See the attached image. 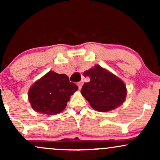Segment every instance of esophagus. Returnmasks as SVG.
<instances>
[{"instance_id": "1", "label": "esophagus", "mask_w": 160, "mask_h": 160, "mask_svg": "<svg viewBox=\"0 0 160 160\" xmlns=\"http://www.w3.org/2000/svg\"><path fill=\"white\" fill-rule=\"evenodd\" d=\"M82 84H83V81H82V80H81V81H80V82H78V86L79 89H81V87H82Z\"/></svg>"}]
</instances>
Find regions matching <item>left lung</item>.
I'll return each mask as SVG.
<instances>
[{"label": "left lung", "instance_id": "8db88e82", "mask_svg": "<svg viewBox=\"0 0 160 160\" xmlns=\"http://www.w3.org/2000/svg\"><path fill=\"white\" fill-rule=\"evenodd\" d=\"M84 76L89 77L90 81L83 84L80 92L95 110L106 112L123 103L126 87L115 75L101 66L95 65L85 71Z\"/></svg>", "mask_w": 160, "mask_h": 160}]
</instances>
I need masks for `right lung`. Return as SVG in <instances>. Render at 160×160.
Listing matches in <instances>:
<instances>
[{
    "mask_svg": "<svg viewBox=\"0 0 160 160\" xmlns=\"http://www.w3.org/2000/svg\"><path fill=\"white\" fill-rule=\"evenodd\" d=\"M78 86L69 81L65 74L49 71L28 92V98L34 111L48 115L56 114L65 109L71 95Z\"/></svg>",
    "mask_w": 160,
    "mask_h": 160,
    "instance_id": "1",
    "label": "right lung"
}]
</instances>
